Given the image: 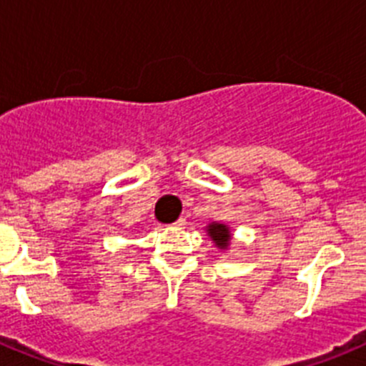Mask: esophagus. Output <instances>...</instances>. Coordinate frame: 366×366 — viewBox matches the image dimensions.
Instances as JSON below:
<instances>
[{
  "label": "esophagus",
  "instance_id": "esophagus-1",
  "mask_svg": "<svg viewBox=\"0 0 366 366\" xmlns=\"http://www.w3.org/2000/svg\"><path fill=\"white\" fill-rule=\"evenodd\" d=\"M185 218H179V219H177V222H174L172 223V225H174V227H183V225H185Z\"/></svg>",
  "mask_w": 366,
  "mask_h": 366
}]
</instances>
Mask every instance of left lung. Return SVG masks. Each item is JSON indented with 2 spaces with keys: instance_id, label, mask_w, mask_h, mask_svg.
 <instances>
[{
  "instance_id": "left-lung-1",
  "label": "left lung",
  "mask_w": 366,
  "mask_h": 366,
  "mask_svg": "<svg viewBox=\"0 0 366 366\" xmlns=\"http://www.w3.org/2000/svg\"><path fill=\"white\" fill-rule=\"evenodd\" d=\"M207 234L211 236V240L214 242L216 247L227 249L229 245H231V231H229L227 225H223V223H209V225H207Z\"/></svg>"
}]
</instances>
